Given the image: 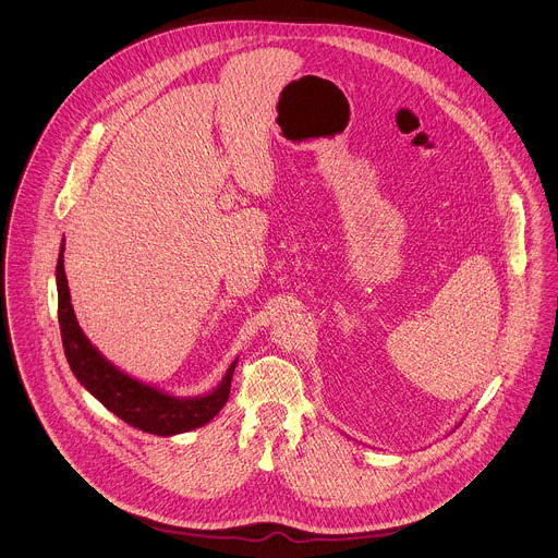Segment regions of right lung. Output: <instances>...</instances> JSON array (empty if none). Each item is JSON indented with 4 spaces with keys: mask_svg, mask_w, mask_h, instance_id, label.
I'll return each mask as SVG.
<instances>
[{
    "mask_svg": "<svg viewBox=\"0 0 558 558\" xmlns=\"http://www.w3.org/2000/svg\"><path fill=\"white\" fill-rule=\"evenodd\" d=\"M58 319L64 343L66 361L80 380L81 387L98 399L107 410L120 416L124 423L157 436H175L206 425L219 414L230 398L232 374L239 359L232 361L223 380L204 396L178 398L160 391L155 385L137 380L116 367L102 356V352L92 345V341L81 330L71 303V290L64 272V240L60 244L58 266Z\"/></svg>",
    "mask_w": 558,
    "mask_h": 558,
    "instance_id": "obj_1",
    "label": "right lung"
}]
</instances>
